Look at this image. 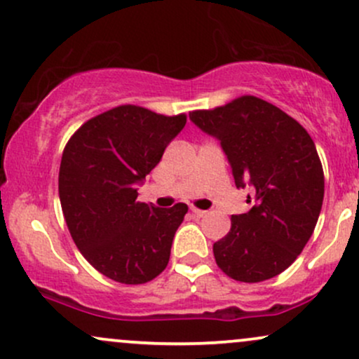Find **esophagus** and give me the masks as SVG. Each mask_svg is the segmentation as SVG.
<instances>
[{"mask_svg":"<svg viewBox=\"0 0 359 359\" xmlns=\"http://www.w3.org/2000/svg\"><path fill=\"white\" fill-rule=\"evenodd\" d=\"M191 212H192L196 217H203V216H205V211H203V209H197V208H191Z\"/></svg>","mask_w":359,"mask_h":359,"instance_id":"34e87169","label":"esophagus"}]
</instances>
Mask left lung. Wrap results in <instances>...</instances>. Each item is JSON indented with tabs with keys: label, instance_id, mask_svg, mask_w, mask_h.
Instances as JSON below:
<instances>
[{
	"label": "left lung",
	"instance_id": "obj_1",
	"mask_svg": "<svg viewBox=\"0 0 359 359\" xmlns=\"http://www.w3.org/2000/svg\"><path fill=\"white\" fill-rule=\"evenodd\" d=\"M189 118L219 140L236 187L251 185L253 208L231 216L229 233L214 243L217 266L238 282L277 277L302 253L323 208L324 172L311 135L255 96Z\"/></svg>",
	"mask_w": 359,
	"mask_h": 359
}]
</instances>
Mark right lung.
<instances>
[{"label":"right lung","mask_w":359,"mask_h":359,"mask_svg":"<svg viewBox=\"0 0 359 359\" xmlns=\"http://www.w3.org/2000/svg\"><path fill=\"white\" fill-rule=\"evenodd\" d=\"M185 121L118 106L86 121L64 148L59 197L67 228L82 257L114 282L138 285L165 270L187 205L138 203L137 187Z\"/></svg>","instance_id":"obj_1"}]
</instances>
